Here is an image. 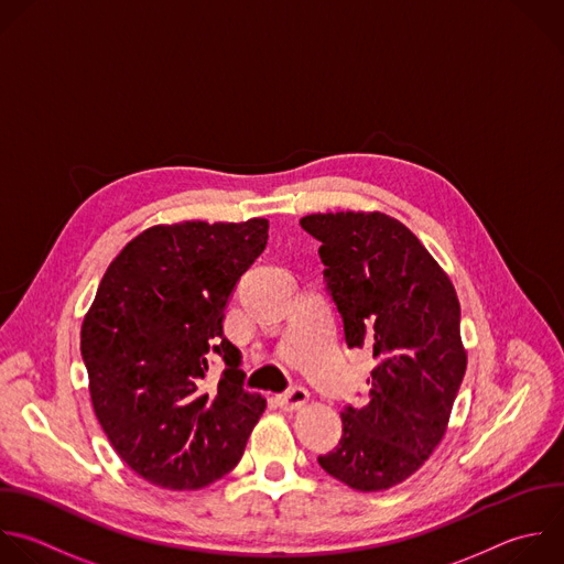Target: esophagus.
<instances>
[{
    "label": "esophagus",
    "instance_id": "34e87169",
    "mask_svg": "<svg viewBox=\"0 0 564 564\" xmlns=\"http://www.w3.org/2000/svg\"><path fill=\"white\" fill-rule=\"evenodd\" d=\"M307 401H310V392H307L305 388H292L290 392H285V394L279 397V403H281V408H283L285 412H296V410H301Z\"/></svg>",
    "mask_w": 564,
    "mask_h": 564
}]
</instances>
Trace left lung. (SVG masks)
<instances>
[{"label":"left lung","mask_w":564,"mask_h":564,"mask_svg":"<svg viewBox=\"0 0 564 564\" xmlns=\"http://www.w3.org/2000/svg\"><path fill=\"white\" fill-rule=\"evenodd\" d=\"M349 347L373 354L369 401L340 412L338 447L318 465L356 491L408 480L443 441L467 349L452 279L419 237L383 213L307 215Z\"/></svg>","instance_id":"1"}]
</instances>
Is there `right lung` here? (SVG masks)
<instances>
[{
  "label": "right lung",
  "instance_id": "right-lung-1",
  "mask_svg": "<svg viewBox=\"0 0 564 564\" xmlns=\"http://www.w3.org/2000/svg\"><path fill=\"white\" fill-rule=\"evenodd\" d=\"M268 219L181 221L137 235L108 265L82 323L95 416L143 480L202 489L243 456L265 399L243 390L224 310L268 243ZM227 369L215 387L207 365Z\"/></svg>",
  "mask_w": 564,
  "mask_h": 564
}]
</instances>
